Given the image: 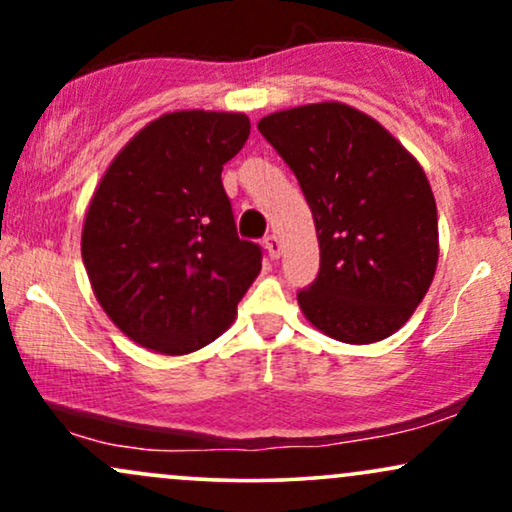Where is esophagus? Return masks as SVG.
Returning <instances> with one entry per match:
<instances>
[{"mask_svg":"<svg viewBox=\"0 0 512 512\" xmlns=\"http://www.w3.org/2000/svg\"><path fill=\"white\" fill-rule=\"evenodd\" d=\"M264 248H267V252H269V257H272V260H279V255H281V240L274 236H267L264 238Z\"/></svg>","mask_w":512,"mask_h":512,"instance_id":"34e87169","label":"esophagus"}]
</instances>
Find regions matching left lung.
Wrapping results in <instances>:
<instances>
[{
  "instance_id": "8db88e82",
  "label": "left lung",
  "mask_w": 512,
  "mask_h": 512,
  "mask_svg": "<svg viewBox=\"0 0 512 512\" xmlns=\"http://www.w3.org/2000/svg\"><path fill=\"white\" fill-rule=\"evenodd\" d=\"M257 129L298 178L320 272L298 291L310 325L346 344L395 334L438 264V211L424 168L387 129L344 103L262 117Z\"/></svg>"
}]
</instances>
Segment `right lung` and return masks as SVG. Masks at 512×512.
<instances>
[{
	"mask_svg": "<svg viewBox=\"0 0 512 512\" xmlns=\"http://www.w3.org/2000/svg\"><path fill=\"white\" fill-rule=\"evenodd\" d=\"M248 137L243 113L178 110L134 134L105 170L81 257L98 303L132 342L190 354L236 317L262 248L238 238L221 170Z\"/></svg>",
	"mask_w": 512,
	"mask_h": 512,
	"instance_id": "1",
	"label": "right lung"
}]
</instances>
